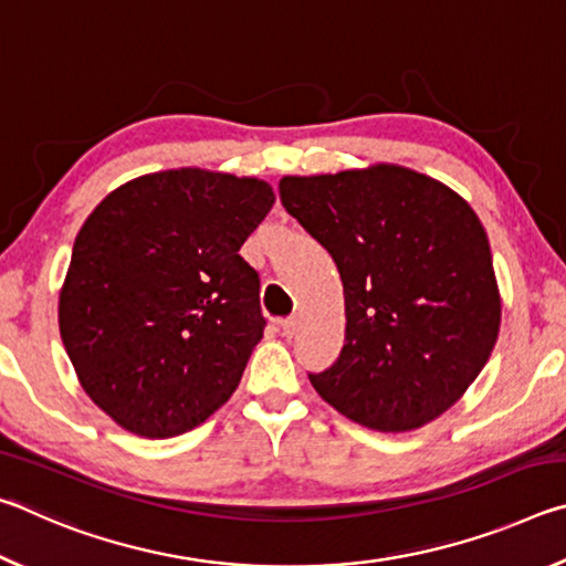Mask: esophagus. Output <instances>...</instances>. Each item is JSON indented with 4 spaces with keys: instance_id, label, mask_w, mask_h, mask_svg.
<instances>
[{
    "instance_id": "esophagus-1",
    "label": "esophagus",
    "mask_w": 566,
    "mask_h": 566,
    "mask_svg": "<svg viewBox=\"0 0 566 566\" xmlns=\"http://www.w3.org/2000/svg\"><path fill=\"white\" fill-rule=\"evenodd\" d=\"M280 327H282V334L286 339H292L296 332H300V317H286V319H282L280 322Z\"/></svg>"
}]
</instances>
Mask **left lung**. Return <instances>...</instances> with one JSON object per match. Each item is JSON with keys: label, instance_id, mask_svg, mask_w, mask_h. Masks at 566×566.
Returning a JSON list of instances; mask_svg holds the SVG:
<instances>
[{"label": "left lung", "instance_id": "obj_1", "mask_svg": "<svg viewBox=\"0 0 566 566\" xmlns=\"http://www.w3.org/2000/svg\"><path fill=\"white\" fill-rule=\"evenodd\" d=\"M280 199L344 284V347L310 375L312 387L377 432L444 415L490 359L502 319L474 209L442 181L395 165L284 177Z\"/></svg>", "mask_w": 566, "mask_h": 566}]
</instances>
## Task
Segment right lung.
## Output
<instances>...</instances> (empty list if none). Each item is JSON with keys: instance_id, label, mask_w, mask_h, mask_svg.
<instances>
[{"instance_id": "1", "label": "right lung", "mask_w": 566, "mask_h": 566, "mask_svg": "<svg viewBox=\"0 0 566 566\" xmlns=\"http://www.w3.org/2000/svg\"><path fill=\"white\" fill-rule=\"evenodd\" d=\"M272 205L262 179L169 169L114 189L80 229L62 342L127 432L181 434L232 397L266 327L260 274L239 249Z\"/></svg>"}]
</instances>
